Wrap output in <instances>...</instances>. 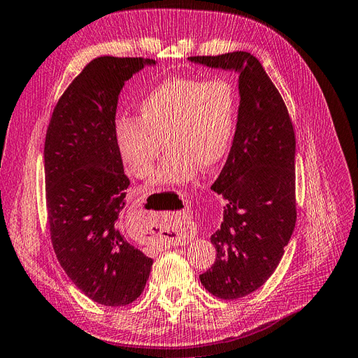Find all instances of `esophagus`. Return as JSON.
<instances>
[{
  "instance_id": "esophagus-1",
  "label": "esophagus",
  "mask_w": 358,
  "mask_h": 358,
  "mask_svg": "<svg viewBox=\"0 0 358 358\" xmlns=\"http://www.w3.org/2000/svg\"><path fill=\"white\" fill-rule=\"evenodd\" d=\"M181 225H182V222H177V221H173L172 222V230H173V228H176V231H177V236L176 234H173L172 237H171V242L173 243V245H178V243H181V231H185V230H181Z\"/></svg>"
}]
</instances>
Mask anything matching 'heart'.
Instances as JSON below:
<instances>
[{
	"mask_svg": "<svg viewBox=\"0 0 358 358\" xmlns=\"http://www.w3.org/2000/svg\"><path fill=\"white\" fill-rule=\"evenodd\" d=\"M237 121V98L222 78L173 77L162 81L137 106V119L122 117L115 127L119 155L133 176L146 178L162 152L152 185H181L199 168L213 169L230 148Z\"/></svg>",
	"mask_w": 358,
	"mask_h": 358,
	"instance_id": "1",
	"label": "heart"
}]
</instances>
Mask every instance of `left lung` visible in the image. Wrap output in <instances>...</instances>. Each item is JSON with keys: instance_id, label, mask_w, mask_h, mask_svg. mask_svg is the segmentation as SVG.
Here are the masks:
<instances>
[{"instance_id": "8db88e82", "label": "left lung", "mask_w": 358, "mask_h": 358, "mask_svg": "<svg viewBox=\"0 0 358 358\" xmlns=\"http://www.w3.org/2000/svg\"><path fill=\"white\" fill-rule=\"evenodd\" d=\"M189 60L239 72L234 141L212 186L228 203L221 228L212 236L216 262L199 275L212 295L233 301L268 281L295 228V130L278 89L252 54Z\"/></svg>"}]
</instances>
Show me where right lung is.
<instances>
[{
    "label": "right lung",
    "instance_id": "add662e5",
    "mask_svg": "<svg viewBox=\"0 0 358 358\" xmlns=\"http://www.w3.org/2000/svg\"><path fill=\"white\" fill-rule=\"evenodd\" d=\"M154 60L96 57L63 92L45 136V196L54 252L71 281L107 307L131 304L152 259L125 241L130 180L115 142L119 92Z\"/></svg>",
    "mask_w": 358,
    "mask_h": 358
}]
</instances>
